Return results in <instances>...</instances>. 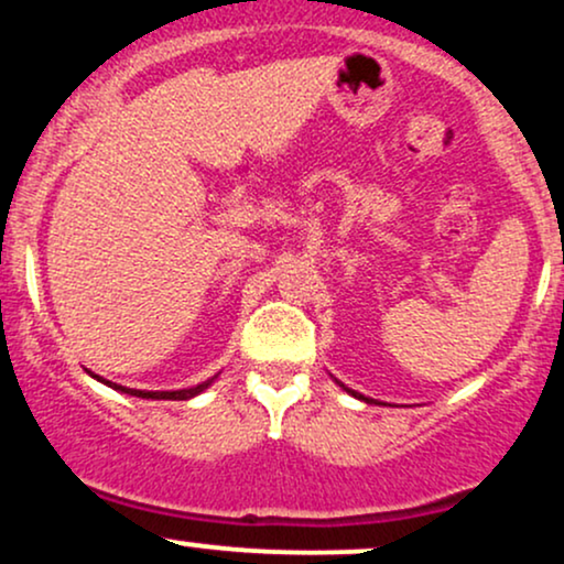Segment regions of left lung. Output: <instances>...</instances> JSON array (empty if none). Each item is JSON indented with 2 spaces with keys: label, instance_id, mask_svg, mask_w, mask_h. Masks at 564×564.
<instances>
[{
  "label": "left lung",
  "instance_id": "left-lung-1",
  "mask_svg": "<svg viewBox=\"0 0 564 564\" xmlns=\"http://www.w3.org/2000/svg\"><path fill=\"white\" fill-rule=\"evenodd\" d=\"M339 386H343V382H339ZM345 388V386H343ZM345 391H348L350 395H356V399H361V401H367V404H377L375 399H367V395H361V393H356V391H350V388H345Z\"/></svg>",
  "mask_w": 564,
  "mask_h": 564
}]
</instances>
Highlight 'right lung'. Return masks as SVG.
<instances>
[{"label":"right lung","mask_w":564,"mask_h":564,"mask_svg":"<svg viewBox=\"0 0 564 564\" xmlns=\"http://www.w3.org/2000/svg\"><path fill=\"white\" fill-rule=\"evenodd\" d=\"M96 377V375H93ZM98 382H104V386H109V388H115V391H120V393H131V395H139V399H169V401H187V399H195L197 393H203L206 391L208 386H212V382L216 380V375L212 377V380H206V382H200V386H195V388H182V391H135V388H126V386H117V382H109V380H104V377H96Z\"/></svg>","instance_id":"1"}]
</instances>
